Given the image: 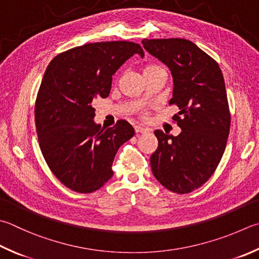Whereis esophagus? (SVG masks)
<instances>
[{"label": "esophagus", "instance_id": "1", "mask_svg": "<svg viewBox=\"0 0 259 259\" xmlns=\"http://www.w3.org/2000/svg\"><path fill=\"white\" fill-rule=\"evenodd\" d=\"M135 132L136 133H148L149 132V128H146V127H143V126H141V125H136L135 126Z\"/></svg>", "mask_w": 259, "mask_h": 259}]
</instances>
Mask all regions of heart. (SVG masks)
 Here are the masks:
<instances>
[{
    "instance_id": "heart-1",
    "label": "heart",
    "mask_w": 259,
    "mask_h": 259,
    "mask_svg": "<svg viewBox=\"0 0 259 259\" xmlns=\"http://www.w3.org/2000/svg\"><path fill=\"white\" fill-rule=\"evenodd\" d=\"M154 69H162V67L159 66V65H148V66H145L144 72L145 71H150V70H154Z\"/></svg>"
}]
</instances>
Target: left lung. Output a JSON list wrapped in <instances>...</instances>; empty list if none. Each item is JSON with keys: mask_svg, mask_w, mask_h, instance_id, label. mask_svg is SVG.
<instances>
[{"mask_svg": "<svg viewBox=\"0 0 259 259\" xmlns=\"http://www.w3.org/2000/svg\"><path fill=\"white\" fill-rule=\"evenodd\" d=\"M142 44L171 72L169 105L180 109L174 119L182 128L178 136L154 132L159 145L151 169L162 186L187 194L207 182L226 150L231 117L223 74L211 56L187 39H143Z\"/></svg>", "mask_w": 259, "mask_h": 259, "instance_id": "8db88e82", "label": "left lung"}]
</instances>
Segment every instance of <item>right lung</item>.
Returning a JSON list of instances; mask_svg holds the SVG:
<instances>
[{
  "label": "right lung",
  "mask_w": 259,
  "mask_h": 259,
  "mask_svg": "<svg viewBox=\"0 0 259 259\" xmlns=\"http://www.w3.org/2000/svg\"><path fill=\"white\" fill-rule=\"evenodd\" d=\"M134 54L144 56L132 41L85 44L53 58L44 74L35 106L39 146L52 172L74 192L104 186L117 151L135 134L123 119L101 128L92 106L109 96L113 75Z\"/></svg>",
  "instance_id": "add662e5"
}]
</instances>
